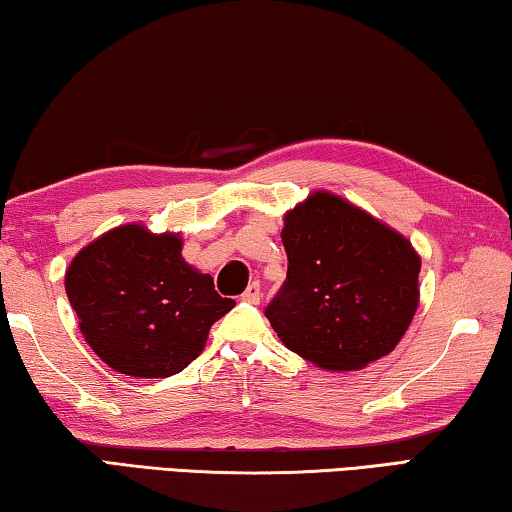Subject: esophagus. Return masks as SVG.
I'll list each match as a JSON object with an SVG mask.
<instances>
[{
  "instance_id": "esophagus-1",
  "label": "esophagus",
  "mask_w": 512,
  "mask_h": 512,
  "mask_svg": "<svg viewBox=\"0 0 512 512\" xmlns=\"http://www.w3.org/2000/svg\"><path fill=\"white\" fill-rule=\"evenodd\" d=\"M261 295V283L254 281L249 283L245 292H242V301H247V304H261Z\"/></svg>"
}]
</instances>
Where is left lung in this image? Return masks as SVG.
<instances>
[{"instance_id": "1", "label": "left lung", "mask_w": 512, "mask_h": 512, "mask_svg": "<svg viewBox=\"0 0 512 512\" xmlns=\"http://www.w3.org/2000/svg\"><path fill=\"white\" fill-rule=\"evenodd\" d=\"M288 276L265 317L283 345L322 370L388 356L420 304L413 245L338 195L317 190L286 213Z\"/></svg>"}]
</instances>
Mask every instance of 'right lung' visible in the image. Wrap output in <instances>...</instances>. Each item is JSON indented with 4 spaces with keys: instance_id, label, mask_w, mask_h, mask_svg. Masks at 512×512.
Wrapping results in <instances>:
<instances>
[{
    "instance_id": "add662e5",
    "label": "right lung",
    "mask_w": 512,
    "mask_h": 512,
    "mask_svg": "<svg viewBox=\"0 0 512 512\" xmlns=\"http://www.w3.org/2000/svg\"><path fill=\"white\" fill-rule=\"evenodd\" d=\"M177 233L124 224L83 247L65 272L67 299L92 351L115 372L140 379L179 374L208 331L236 306L211 274L181 256Z\"/></svg>"
}]
</instances>
